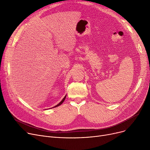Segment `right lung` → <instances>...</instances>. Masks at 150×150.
Segmentation results:
<instances>
[{"label": "right lung", "mask_w": 150, "mask_h": 150, "mask_svg": "<svg viewBox=\"0 0 150 150\" xmlns=\"http://www.w3.org/2000/svg\"><path fill=\"white\" fill-rule=\"evenodd\" d=\"M66 96L64 97V98H63V99L61 100V101H60V103H58L57 105H56V106H54L53 108H55V107H57V106H59V105H61L62 103H63V102H64V100L66 99Z\"/></svg>", "instance_id": "right-lung-1"}]
</instances>
